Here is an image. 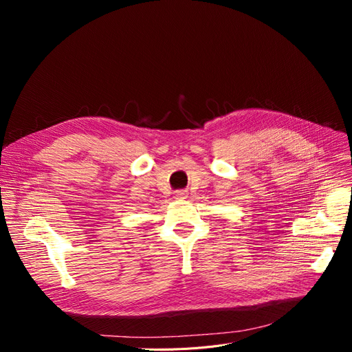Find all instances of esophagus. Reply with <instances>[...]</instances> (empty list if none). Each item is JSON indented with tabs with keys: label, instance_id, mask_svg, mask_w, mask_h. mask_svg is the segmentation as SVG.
Returning <instances> with one entry per match:
<instances>
[{
	"label": "esophagus",
	"instance_id": "esophagus-1",
	"mask_svg": "<svg viewBox=\"0 0 352 352\" xmlns=\"http://www.w3.org/2000/svg\"><path fill=\"white\" fill-rule=\"evenodd\" d=\"M175 197H176V198H185V197H186V190H185V189L176 190V192H175Z\"/></svg>",
	"mask_w": 352,
	"mask_h": 352
}]
</instances>
